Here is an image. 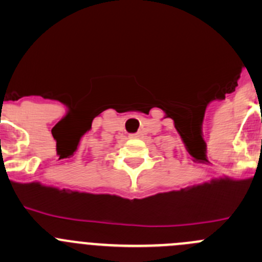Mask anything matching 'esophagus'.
I'll list each match as a JSON object with an SVG mask.
<instances>
[{
	"mask_svg": "<svg viewBox=\"0 0 262 262\" xmlns=\"http://www.w3.org/2000/svg\"><path fill=\"white\" fill-rule=\"evenodd\" d=\"M139 133H136V134H130V136H129V138H132V139H136V138H139Z\"/></svg>",
	"mask_w": 262,
	"mask_h": 262,
	"instance_id": "1",
	"label": "esophagus"
}]
</instances>
